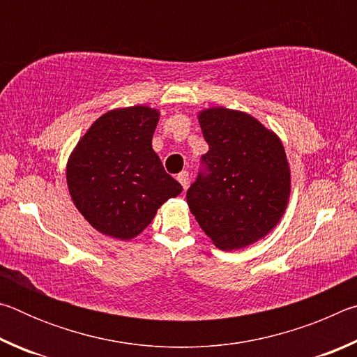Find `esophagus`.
Here are the masks:
<instances>
[{"instance_id": "esophagus-1", "label": "esophagus", "mask_w": 357, "mask_h": 357, "mask_svg": "<svg viewBox=\"0 0 357 357\" xmlns=\"http://www.w3.org/2000/svg\"><path fill=\"white\" fill-rule=\"evenodd\" d=\"M176 179L179 181V184L183 185V189L185 190L187 189V185H189V181H190V178H189V172H181L178 176H176Z\"/></svg>"}]
</instances>
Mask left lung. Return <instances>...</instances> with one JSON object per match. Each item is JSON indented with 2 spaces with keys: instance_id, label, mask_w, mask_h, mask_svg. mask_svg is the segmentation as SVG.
Masks as SVG:
<instances>
[{
  "instance_id": "left-lung-1",
  "label": "left lung",
  "mask_w": 357,
  "mask_h": 357,
  "mask_svg": "<svg viewBox=\"0 0 357 357\" xmlns=\"http://www.w3.org/2000/svg\"><path fill=\"white\" fill-rule=\"evenodd\" d=\"M209 151L189 190L197 222L223 250L243 249L280 220L289 197L282 142L250 114L209 108L200 113Z\"/></svg>"
}]
</instances>
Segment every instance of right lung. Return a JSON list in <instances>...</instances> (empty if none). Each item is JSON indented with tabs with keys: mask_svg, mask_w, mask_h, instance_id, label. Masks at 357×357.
Here are the masks:
<instances>
[{
	"mask_svg": "<svg viewBox=\"0 0 357 357\" xmlns=\"http://www.w3.org/2000/svg\"><path fill=\"white\" fill-rule=\"evenodd\" d=\"M159 112L149 107L112 110L78 142L68 164V187L77 209L98 231L132 239L183 187L153 149Z\"/></svg>",
	"mask_w": 357,
	"mask_h": 357,
	"instance_id": "add662e5",
	"label": "right lung"
}]
</instances>
